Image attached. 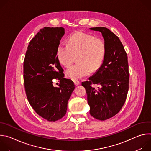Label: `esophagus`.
<instances>
[{"label":"esophagus","mask_w":151,"mask_h":151,"mask_svg":"<svg viewBox=\"0 0 151 151\" xmlns=\"http://www.w3.org/2000/svg\"><path fill=\"white\" fill-rule=\"evenodd\" d=\"M73 82H74V83H75V85H78L81 83V82L78 80H74Z\"/></svg>","instance_id":"34e87169"}]
</instances>
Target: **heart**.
Instances as JSON below:
<instances>
[{
    "label": "heart",
    "mask_w": 151,
    "mask_h": 151,
    "mask_svg": "<svg viewBox=\"0 0 151 151\" xmlns=\"http://www.w3.org/2000/svg\"><path fill=\"white\" fill-rule=\"evenodd\" d=\"M106 52L104 42L94 36L82 32L72 35L69 44L61 42L58 45L57 56L59 61L66 67L73 63L78 56V64L66 70V75L77 79L97 70L102 65Z\"/></svg>",
    "instance_id": "obj_1"
}]
</instances>
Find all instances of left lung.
Wrapping results in <instances>:
<instances>
[{"mask_svg": "<svg viewBox=\"0 0 151 151\" xmlns=\"http://www.w3.org/2000/svg\"><path fill=\"white\" fill-rule=\"evenodd\" d=\"M90 29L101 33L106 52L101 66L82 85L87 91L90 115L104 121L116 115L126 100L129 88L128 58L119 37L110 30L104 27ZM94 84L99 87L92 85Z\"/></svg>", "mask_w": 151, "mask_h": 151, "instance_id": "1", "label": "left lung"}]
</instances>
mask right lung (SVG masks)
Listing matches in <instances>:
<instances>
[{
  "label": "right lung",
  "instance_id": "obj_1",
  "mask_svg": "<svg viewBox=\"0 0 151 151\" xmlns=\"http://www.w3.org/2000/svg\"><path fill=\"white\" fill-rule=\"evenodd\" d=\"M63 27H45L30 40L26 53L24 82L28 101L35 111L48 121H55L66 114L68 103L75 88L71 79L64 78L57 49L64 35ZM60 80L58 88L52 79Z\"/></svg>",
  "mask_w": 151,
  "mask_h": 151
}]
</instances>
